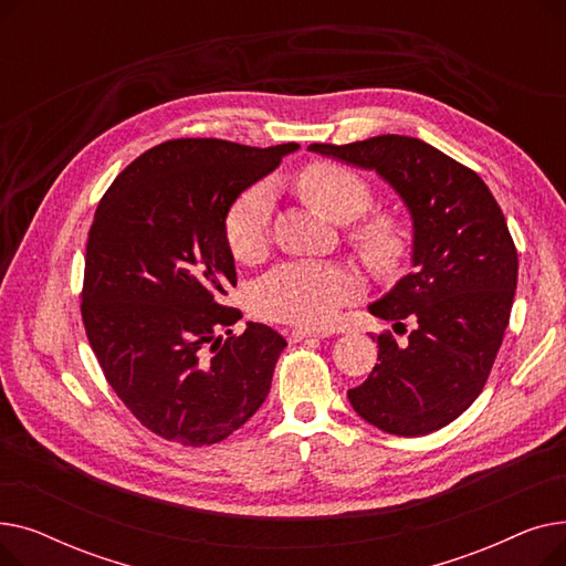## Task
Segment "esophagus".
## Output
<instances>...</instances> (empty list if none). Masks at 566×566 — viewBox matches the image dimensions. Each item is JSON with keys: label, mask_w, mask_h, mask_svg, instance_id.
I'll use <instances>...</instances> for the list:
<instances>
[{"label": "esophagus", "mask_w": 566, "mask_h": 566, "mask_svg": "<svg viewBox=\"0 0 566 566\" xmlns=\"http://www.w3.org/2000/svg\"><path fill=\"white\" fill-rule=\"evenodd\" d=\"M310 337H325V333H318V331H307V328H291L286 331V339L289 342H303V339H310Z\"/></svg>", "instance_id": "1"}]
</instances>
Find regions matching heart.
Returning <instances> with one entry per match:
<instances>
[{
	"instance_id": "heart-1",
	"label": "heart",
	"mask_w": 566,
	"mask_h": 566,
	"mask_svg": "<svg viewBox=\"0 0 566 566\" xmlns=\"http://www.w3.org/2000/svg\"><path fill=\"white\" fill-rule=\"evenodd\" d=\"M303 197L335 222L360 218L371 206V188L360 174L337 163H312L298 174ZM273 195L265 184L250 186L238 195L224 213V241L238 261H254L263 254L271 227ZM348 241L376 271H390L401 259L406 238L399 220L374 213L355 222ZM360 291L346 268L333 263L291 261L263 275L252 291V307L261 318L321 328L337 307Z\"/></svg>"
}]
</instances>
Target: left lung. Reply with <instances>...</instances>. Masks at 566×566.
I'll return each instance as SVG.
<instances>
[{"label": "left lung", "mask_w": 566, "mask_h": 566, "mask_svg": "<svg viewBox=\"0 0 566 566\" xmlns=\"http://www.w3.org/2000/svg\"><path fill=\"white\" fill-rule=\"evenodd\" d=\"M310 151L376 169L412 218V273L369 305L408 337H376L378 365L348 390L353 410L395 436L448 427L484 390L512 314L518 252L495 197L470 167L406 135Z\"/></svg>", "instance_id": "obj_1"}]
</instances>
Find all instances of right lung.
Instances as JSON below:
<instances>
[{"label":"right lung","mask_w":566,"mask_h":566,"mask_svg":"<svg viewBox=\"0 0 566 566\" xmlns=\"http://www.w3.org/2000/svg\"><path fill=\"white\" fill-rule=\"evenodd\" d=\"M295 148L169 139L118 174L96 208L84 331L112 390L165 440L220 442L271 390L286 342L252 321L231 333L243 314L222 301L235 286L222 222L229 203Z\"/></svg>","instance_id":"add662e5"}]
</instances>
